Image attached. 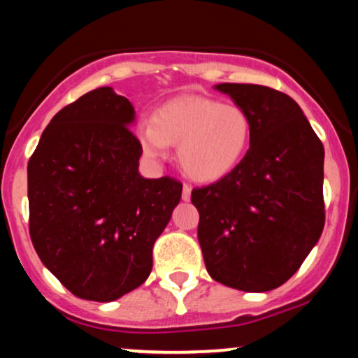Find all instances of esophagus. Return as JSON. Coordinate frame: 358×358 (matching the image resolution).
<instances>
[{
  "instance_id": "1",
  "label": "esophagus",
  "mask_w": 358,
  "mask_h": 358,
  "mask_svg": "<svg viewBox=\"0 0 358 358\" xmlns=\"http://www.w3.org/2000/svg\"><path fill=\"white\" fill-rule=\"evenodd\" d=\"M190 196H192V188L188 187V185H185L183 192H182V199L185 200V202H188V200H190Z\"/></svg>"
}]
</instances>
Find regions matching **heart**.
Returning a JSON list of instances; mask_svg holds the SVG:
<instances>
[{
    "label": "heart",
    "instance_id": "1",
    "mask_svg": "<svg viewBox=\"0 0 358 358\" xmlns=\"http://www.w3.org/2000/svg\"><path fill=\"white\" fill-rule=\"evenodd\" d=\"M143 151L165 156L168 145L178 146L183 173L195 182L212 183L241 165L252 139L249 114L236 104H220L202 96L178 97L138 126Z\"/></svg>",
    "mask_w": 358,
    "mask_h": 358
}]
</instances>
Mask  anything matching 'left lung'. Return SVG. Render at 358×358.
Wrapping results in <instances>:
<instances>
[{
  "mask_svg": "<svg viewBox=\"0 0 358 358\" xmlns=\"http://www.w3.org/2000/svg\"><path fill=\"white\" fill-rule=\"evenodd\" d=\"M249 114L252 139L231 175L192 192L199 242L212 279L264 293L293 276L324 225V150L299 106L279 90L224 84Z\"/></svg>",
  "mask_w": 358,
  "mask_h": 358,
  "instance_id": "8db88e82",
  "label": "left lung"
}]
</instances>
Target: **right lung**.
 <instances>
[{"mask_svg": "<svg viewBox=\"0 0 358 358\" xmlns=\"http://www.w3.org/2000/svg\"><path fill=\"white\" fill-rule=\"evenodd\" d=\"M136 110L113 87L65 106L28 162L30 236L43 266L72 294L109 303L141 286L182 183L139 173Z\"/></svg>", "mask_w": 358, "mask_h": 358, "instance_id": "right-lung-1", "label": "right lung"}]
</instances>
